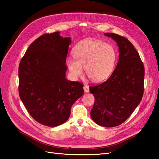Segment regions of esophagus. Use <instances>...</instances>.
I'll return each instance as SVG.
<instances>
[{
    "label": "esophagus",
    "instance_id": "1",
    "mask_svg": "<svg viewBox=\"0 0 159 159\" xmlns=\"http://www.w3.org/2000/svg\"><path fill=\"white\" fill-rule=\"evenodd\" d=\"M84 91H85V93H88V92H89V88L88 86L84 85Z\"/></svg>",
    "mask_w": 159,
    "mask_h": 159
}]
</instances>
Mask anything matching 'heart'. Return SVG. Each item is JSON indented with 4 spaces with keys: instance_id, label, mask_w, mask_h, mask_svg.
<instances>
[{
    "instance_id": "heart-1",
    "label": "heart",
    "mask_w": 159,
    "mask_h": 159,
    "mask_svg": "<svg viewBox=\"0 0 159 159\" xmlns=\"http://www.w3.org/2000/svg\"><path fill=\"white\" fill-rule=\"evenodd\" d=\"M72 54L74 60H66L72 78H81L85 69L88 78L95 83L102 82L109 78L116 61V52L111 45L91 38L78 43L74 48Z\"/></svg>"
}]
</instances>
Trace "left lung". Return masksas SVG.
<instances>
[{
  "label": "left lung",
  "instance_id": "left-lung-1",
  "mask_svg": "<svg viewBox=\"0 0 159 159\" xmlns=\"http://www.w3.org/2000/svg\"><path fill=\"white\" fill-rule=\"evenodd\" d=\"M104 35L117 42L119 58L107 81L89 88L95 97L90 114L99 125L113 127L125 121L140 103L144 92L145 68L139 53L127 38L113 33Z\"/></svg>",
  "mask_w": 159,
  "mask_h": 159
}]
</instances>
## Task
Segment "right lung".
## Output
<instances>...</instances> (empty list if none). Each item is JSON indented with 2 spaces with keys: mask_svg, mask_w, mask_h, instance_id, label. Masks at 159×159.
I'll return each instance as SVG.
<instances>
[{
  "mask_svg": "<svg viewBox=\"0 0 159 159\" xmlns=\"http://www.w3.org/2000/svg\"><path fill=\"white\" fill-rule=\"evenodd\" d=\"M70 37L45 34L28 47L18 68L19 95L28 112L44 125L57 127L70 117L84 94L83 84L66 78Z\"/></svg>",
  "mask_w": 159,
  "mask_h": 159,
  "instance_id": "1",
  "label": "right lung"
}]
</instances>
